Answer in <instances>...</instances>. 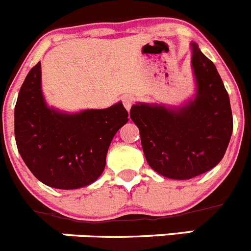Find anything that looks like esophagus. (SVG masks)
Listing matches in <instances>:
<instances>
[{"label": "esophagus", "instance_id": "34e87169", "mask_svg": "<svg viewBox=\"0 0 251 251\" xmlns=\"http://www.w3.org/2000/svg\"><path fill=\"white\" fill-rule=\"evenodd\" d=\"M122 102H123V105H125V107L126 108V110H130L131 108V106H133V103H134V98L133 96H130V95H125L122 98Z\"/></svg>", "mask_w": 251, "mask_h": 251}]
</instances>
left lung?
<instances>
[{
  "mask_svg": "<svg viewBox=\"0 0 251 251\" xmlns=\"http://www.w3.org/2000/svg\"><path fill=\"white\" fill-rule=\"evenodd\" d=\"M197 96L183 107L136 103L130 118L150 167L171 179H190L218 165L233 130L229 96L216 69L192 42Z\"/></svg>",
  "mask_w": 251,
  "mask_h": 251,
  "instance_id": "obj_1",
  "label": "left lung"
}]
</instances>
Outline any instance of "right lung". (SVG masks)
I'll return each mask as SVG.
<instances>
[{"instance_id":"obj_1","label":"right lung","mask_w":251,"mask_h":251,"mask_svg":"<svg viewBox=\"0 0 251 251\" xmlns=\"http://www.w3.org/2000/svg\"><path fill=\"white\" fill-rule=\"evenodd\" d=\"M128 122L122 102L105 110L58 112L45 102L41 64L26 75L14 108V135L22 158L40 182L57 189H78L105 170L108 148Z\"/></svg>"}]
</instances>
